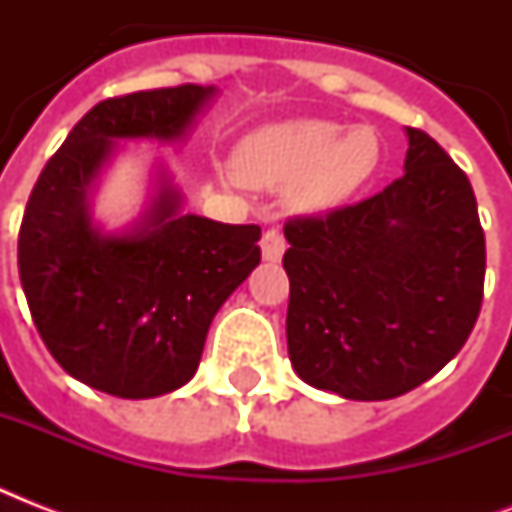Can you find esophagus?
<instances>
[{"label": "esophagus", "mask_w": 512, "mask_h": 512, "mask_svg": "<svg viewBox=\"0 0 512 512\" xmlns=\"http://www.w3.org/2000/svg\"><path fill=\"white\" fill-rule=\"evenodd\" d=\"M260 247H263V257L268 263H279L281 255H284V249H287V241H284V236H281L276 228H268V231L263 233Z\"/></svg>", "instance_id": "obj_1"}]
</instances>
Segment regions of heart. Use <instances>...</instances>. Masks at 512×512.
Instances as JSON below:
<instances>
[{
	"label": "heart",
	"instance_id": "b5f03b06",
	"mask_svg": "<svg viewBox=\"0 0 512 512\" xmlns=\"http://www.w3.org/2000/svg\"><path fill=\"white\" fill-rule=\"evenodd\" d=\"M380 143L372 127L324 119L273 124L244 138L233 154V172L247 185H292L300 207L321 209L348 199L374 175Z\"/></svg>",
	"mask_w": 512,
	"mask_h": 512
}]
</instances>
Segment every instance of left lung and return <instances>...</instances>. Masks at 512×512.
Wrapping results in <instances>:
<instances>
[{"label":"left lung","instance_id":"obj_1","mask_svg":"<svg viewBox=\"0 0 512 512\" xmlns=\"http://www.w3.org/2000/svg\"><path fill=\"white\" fill-rule=\"evenodd\" d=\"M406 135V172L388 188L284 223L289 361L353 401L404 396L441 372L484 300L473 185L428 132Z\"/></svg>","mask_w":512,"mask_h":512}]
</instances>
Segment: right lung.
I'll return each instance as SVG.
<instances>
[{"mask_svg": "<svg viewBox=\"0 0 512 512\" xmlns=\"http://www.w3.org/2000/svg\"><path fill=\"white\" fill-rule=\"evenodd\" d=\"M212 87L180 84L100 100L44 164L18 233L28 311L52 358L84 385L154 398L196 374L207 329L260 263V225L180 215L164 185L146 220L100 236L87 188L119 138H180Z\"/></svg>", "mask_w": 512, "mask_h": 512, "instance_id": "add662e5", "label": "right lung"}]
</instances>
